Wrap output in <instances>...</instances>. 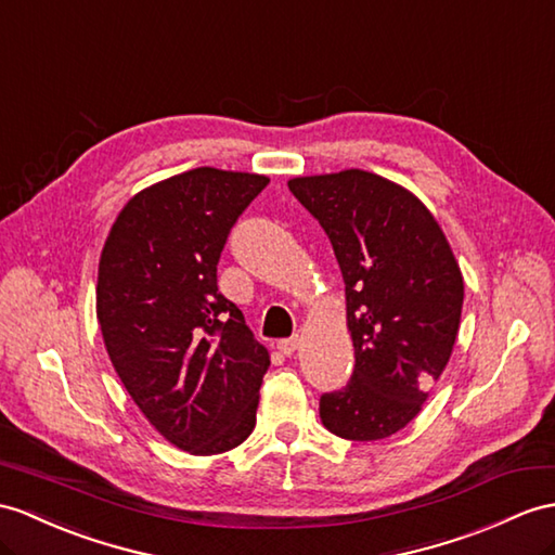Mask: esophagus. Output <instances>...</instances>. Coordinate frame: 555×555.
<instances>
[{
    "label": "esophagus",
    "mask_w": 555,
    "mask_h": 555,
    "mask_svg": "<svg viewBox=\"0 0 555 555\" xmlns=\"http://www.w3.org/2000/svg\"><path fill=\"white\" fill-rule=\"evenodd\" d=\"M299 346H301V336H299V334L289 336V339H282V341H278V348H280L282 353H285V356H294L296 350H299Z\"/></svg>",
    "instance_id": "esophagus-1"
}]
</instances>
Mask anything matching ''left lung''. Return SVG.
<instances>
[{"instance_id": "1", "label": "left lung", "mask_w": 555, "mask_h": 555, "mask_svg": "<svg viewBox=\"0 0 555 555\" xmlns=\"http://www.w3.org/2000/svg\"><path fill=\"white\" fill-rule=\"evenodd\" d=\"M289 191L327 233L346 285L356 370L320 398L346 440H382L422 412L452 356L464 278L436 216L408 188L364 169L296 176Z\"/></svg>"}]
</instances>
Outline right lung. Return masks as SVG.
Listing matches in <instances>:
<instances>
[{
	"label": "right lung",
	"instance_id": "obj_1",
	"mask_svg": "<svg viewBox=\"0 0 555 555\" xmlns=\"http://www.w3.org/2000/svg\"><path fill=\"white\" fill-rule=\"evenodd\" d=\"M268 181L214 167L169 176L121 207L101 251L96 318L113 367L157 434L197 456L256 426L270 356L219 292L216 263Z\"/></svg>",
	"mask_w": 555,
	"mask_h": 555
}]
</instances>
